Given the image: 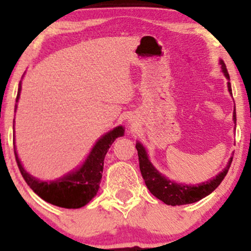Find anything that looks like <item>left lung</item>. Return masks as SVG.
Listing matches in <instances>:
<instances>
[{
  "mask_svg": "<svg viewBox=\"0 0 251 251\" xmlns=\"http://www.w3.org/2000/svg\"><path fill=\"white\" fill-rule=\"evenodd\" d=\"M222 71L226 74V76L229 79V74L226 63L221 60ZM227 89L231 93V86L230 82H227ZM234 120L236 123V112H234ZM138 151V157H139V168L142 176L145 180L146 186L151 191V194L155 196L158 200L164 201L168 205H184V204H191L195 201H201V198L206 197V196L211 194L214 190L217 188L224 179L227 171H229L230 165H231L232 158H230L229 163H227L226 168L221 172L220 175L216 176L215 178L210 179L205 183L197 184V185H186V184L176 183L174 180H170L165 178L159 172L153 168L151 163H150L148 154H146L145 149L139 143L135 145Z\"/></svg>",
  "mask_w": 251,
  "mask_h": 251,
  "instance_id": "1",
  "label": "left lung"
}]
</instances>
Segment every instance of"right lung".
I'll return each instance as SVG.
<instances>
[{
	"mask_svg": "<svg viewBox=\"0 0 251 251\" xmlns=\"http://www.w3.org/2000/svg\"><path fill=\"white\" fill-rule=\"evenodd\" d=\"M20 92H21V81H20L19 92H17L16 102L19 100ZM123 134L124 128L122 126H118L109 131L98 140L81 168L50 183L36 179L28 172H25L17 157L15 149H14V152H15V159L22 177L37 196H40L43 201L60 208L77 209L86 205L97 195L100 179L102 177L105 155L116 138L122 137Z\"/></svg>",
	"mask_w": 251,
	"mask_h": 251,
	"instance_id": "right-lung-1",
	"label": "right lung"
}]
</instances>
